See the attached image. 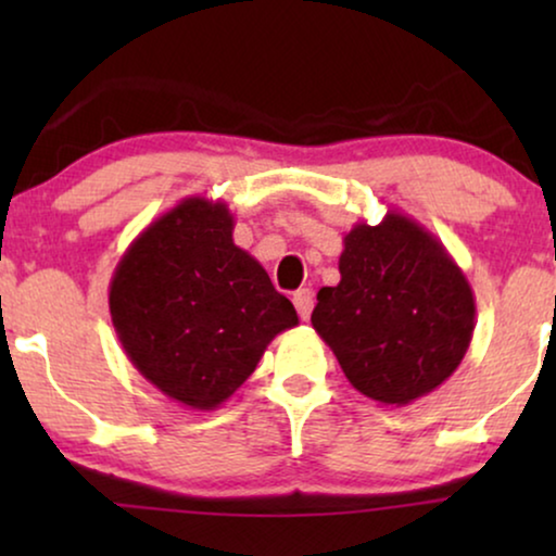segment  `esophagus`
I'll use <instances>...</instances> for the list:
<instances>
[{
  "mask_svg": "<svg viewBox=\"0 0 556 556\" xmlns=\"http://www.w3.org/2000/svg\"><path fill=\"white\" fill-rule=\"evenodd\" d=\"M293 306L299 311V316L303 321H308L311 316V308H314V293L308 291V288H301V291L293 293Z\"/></svg>",
  "mask_w": 556,
  "mask_h": 556,
  "instance_id": "1",
  "label": "esophagus"
}]
</instances>
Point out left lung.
<instances>
[{"label": "left lung", "mask_w": 556, "mask_h": 556, "mask_svg": "<svg viewBox=\"0 0 556 556\" xmlns=\"http://www.w3.org/2000/svg\"><path fill=\"white\" fill-rule=\"evenodd\" d=\"M341 280L316 295L311 324L354 390L409 405L458 369L476 329L468 278L430 230L390 210L344 235Z\"/></svg>", "instance_id": "left-lung-1"}]
</instances>
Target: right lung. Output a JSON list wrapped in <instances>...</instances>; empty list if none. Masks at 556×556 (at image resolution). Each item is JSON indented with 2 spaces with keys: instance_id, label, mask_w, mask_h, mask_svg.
<instances>
[{
  "instance_id": "right-lung-1",
  "label": "right lung",
  "mask_w": 556,
  "mask_h": 556,
  "mask_svg": "<svg viewBox=\"0 0 556 556\" xmlns=\"http://www.w3.org/2000/svg\"><path fill=\"white\" fill-rule=\"evenodd\" d=\"M232 230L225 202L187 197L128 245L109 288L113 329L134 367L202 413L230 400L265 346L299 324Z\"/></svg>"
}]
</instances>
